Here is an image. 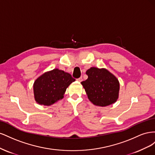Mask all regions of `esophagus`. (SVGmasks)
<instances>
[{"label": "esophagus", "mask_w": 155, "mask_h": 155, "mask_svg": "<svg viewBox=\"0 0 155 155\" xmlns=\"http://www.w3.org/2000/svg\"><path fill=\"white\" fill-rule=\"evenodd\" d=\"M77 80H78V81H79V82H81V81H83V78H82V77H80L79 78L77 79Z\"/></svg>", "instance_id": "1"}]
</instances>
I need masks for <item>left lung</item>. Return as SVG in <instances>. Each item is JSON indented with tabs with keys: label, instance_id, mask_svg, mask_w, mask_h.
Wrapping results in <instances>:
<instances>
[{
	"label": "left lung",
	"instance_id": "8db88e82",
	"mask_svg": "<svg viewBox=\"0 0 155 155\" xmlns=\"http://www.w3.org/2000/svg\"><path fill=\"white\" fill-rule=\"evenodd\" d=\"M88 79L81 83L88 98L97 106L105 107L115 103L118 98V79L105 68L91 67L87 70Z\"/></svg>",
	"mask_w": 155,
	"mask_h": 155
}]
</instances>
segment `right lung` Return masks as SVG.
Listing matches in <instances>:
<instances>
[{
	"label": "right lung",
	"mask_w": 155,
	"mask_h": 155,
	"mask_svg": "<svg viewBox=\"0 0 155 155\" xmlns=\"http://www.w3.org/2000/svg\"><path fill=\"white\" fill-rule=\"evenodd\" d=\"M75 80L70 74L58 68L44 73L34 83L36 102L43 105H53L63 99L67 87Z\"/></svg>",
	"instance_id": "add662e5"
}]
</instances>
